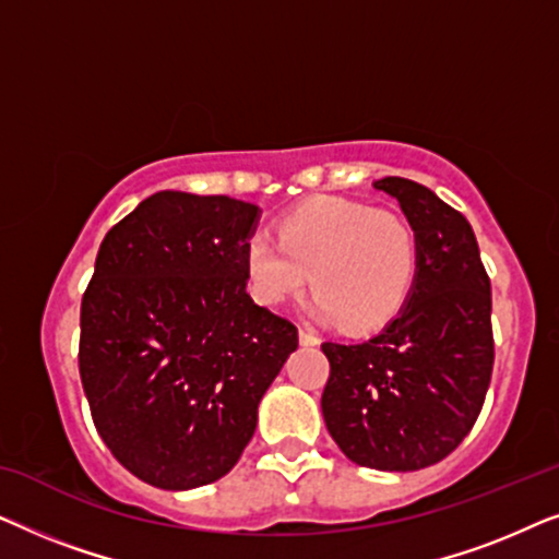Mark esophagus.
<instances>
[{"label":"esophagus","instance_id":"34e87169","mask_svg":"<svg viewBox=\"0 0 559 559\" xmlns=\"http://www.w3.org/2000/svg\"><path fill=\"white\" fill-rule=\"evenodd\" d=\"M297 335H300L302 346H318V343H320L318 335L312 333V331H305V328H300V333H297Z\"/></svg>","mask_w":559,"mask_h":559}]
</instances>
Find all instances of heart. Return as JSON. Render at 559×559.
<instances>
[{
  "mask_svg": "<svg viewBox=\"0 0 559 559\" xmlns=\"http://www.w3.org/2000/svg\"><path fill=\"white\" fill-rule=\"evenodd\" d=\"M251 295L262 305L312 287V312L348 333L389 323L417 274V236L402 216L356 203L316 201L287 213L277 241L254 234L243 247Z\"/></svg>",
  "mask_w": 559,
  "mask_h": 559,
  "instance_id": "heart-1",
  "label": "heart"
}]
</instances>
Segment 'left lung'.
Returning a JSON list of instances; mask_svg holds the SVG:
<instances>
[{
    "label": "left lung",
    "mask_w": 559,
    "mask_h": 559,
    "mask_svg": "<svg viewBox=\"0 0 559 559\" xmlns=\"http://www.w3.org/2000/svg\"><path fill=\"white\" fill-rule=\"evenodd\" d=\"M417 236L402 310L364 343H323L331 361L325 427L343 455L373 471H419L461 445L493 369L491 282L463 213L404 178L373 182Z\"/></svg>",
    "instance_id": "1"
}]
</instances>
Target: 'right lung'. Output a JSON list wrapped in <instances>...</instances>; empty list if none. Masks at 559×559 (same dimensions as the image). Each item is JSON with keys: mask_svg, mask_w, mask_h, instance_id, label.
I'll return each mask as SVG.
<instances>
[{"mask_svg": "<svg viewBox=\"0 0 559 559\" xmlns=\"http://www.w3.org/2000/svg\"><path fill=\"white\" fill-rule=\"evenodd\" d=\"M262 209L159 190L104 236L81 302L91 417L129 473L165 491L226 476L297 328L251 300L243 247Z\"/></svg>", "mask_w": 559, "mask_h": 559, "instance_id": "right-lung-1", "label": "right lung"}]
</instances>
